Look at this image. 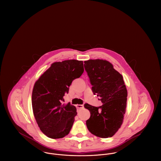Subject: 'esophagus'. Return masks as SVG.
<instances>
[{
    "instance_id": "esophagus-1",
    "label": "esophagus",
    "mask_w": 161,
    "mask_h": 161,
    "mask_svg": "<svg viewBox=\"0 0 161 161\" xmlns=\"http://www.w3.org/2000/svg\"><path fill=\"white\" fill-rule=\"evenodd\" d=\"M76 107H77V108L80 109V108H83L84 106H83V105H82V104H77V105H76Z\"/></svg>"
}]
</instances>
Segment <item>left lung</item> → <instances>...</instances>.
<instances>
[{"label": "left lung", "mask_w": 161, "mask_h": 161, "mask_svg": "<svg viewBox=\"0 0 161 161\" xmlns=\"http://www.w3.org/2000/svg\"><path fill=\"white\" fill-rule=\"evenodd\" d=\"M84 63L92 92L101 97L103 104L99 107L84 104L91 113L87 127L96 136L112 137L120 128L125 112L127 91L123 76L106 60H89Z\"/></svg>", "instance_id": "obj_1"}]
</instances>
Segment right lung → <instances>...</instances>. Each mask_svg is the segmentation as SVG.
I'll list each match as a JSON object with an SVG mask.
<instances>
[{
	"label": "right lung",
	"instance_id": "obj_1",
	"mask_svg": "<svg viewBox=\"0 0 161 161\" xmlns=\"http://www.w3.org/2000/svg\"><path fill=\"white\" fill-rule=\"evenodd\" d=\"M84 72L83 62L76 60L55 62L34 84L32 106L41 131L48 138L59 139L69 134L77 115L76 107L63 104L72 81Z\"/></svg>",
	"mask_w": 161,
	"mask_h": 161
}]
</instances>
